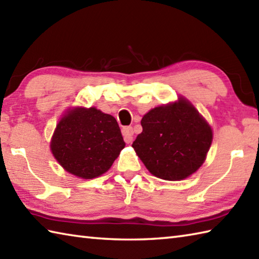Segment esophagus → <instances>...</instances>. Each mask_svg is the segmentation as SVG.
<instances>
[{
  "label": "esophagus",
  "instance_id": "obj_1",
  "mask_svg": "<svg viewBox=\"0 0 259 259\" xmlns=\"http://www.w3.org/2000/svg\"><path fill=\"white\" fill-rule=\"evenodd\" d=\"M122 135H123V139L126 144H131L134 140V130L133 126H124L122 128Z\"/></svg>",
  "mask_w": 259,
  "mask_h": 259
}]
</instances>
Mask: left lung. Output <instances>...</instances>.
I'll return each mask as SVG.
<instances>
[{
  "label": "left lung",
  "instance_id": "obj_1",
  "mask_svg": "<svg viewBox=\"0 0 259 259\" xmlns=\"http://www.w3.org/2000/svg\"><path fill=\"white\" fill-rule=\"evenodd\" d=\"M133 147L151 174L181 181L200 168L212 143V129L189 101L157 106L141 120Z\"/></svg>",
  "mask_w": 259,
  "mask_h": 259
}]
</instances>
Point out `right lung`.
Wrapping results in <instances>:
<instances>
[{
  "instance_id": "1",
  "label": "right lung",
  "mask_w": 259,
  "mask_h": 259,
  "mask_svg": "<svg viewBox=\"0 0 259 259\" xmlns=\"http://www.w3.org/2000/svg\"><path fill=\"white\" fill-rule=\"evenodd\" d=\"M124 146L112 115L95 108H76L56 126L50 149L65 170L92 180L109 170Z\"/></svg>"
}]
</instances>
